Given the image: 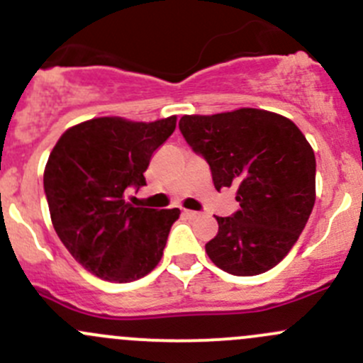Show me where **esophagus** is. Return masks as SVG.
<instances>
[{"label":"esophagus","mask_w":363,"mask_h":363,"mask_svg":"<svg viewBox=\"0 0 363 363\" xmlns=\"http://www.w3.org/2000/svg\"><path fill=\"white\" fill-rule=\"evenodd\" d=\"M184 214L188 216L189 219H196V218H200V212H196V211H184Z\"/></svg>","instance_id":"obj_1"}]
</instances>
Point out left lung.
Instances as JSON below:
<instances>
[{
	"mask_svg": "<svg viewBox=\"0 0 363 363\" xmlns=\"http://www.w3.org/2000/svg\"><path fill=\"white\" fill-rule=\"evenodd\" d=\"M179 130L211 167L216 189L235 188L240 208L218 219L205 244L216 267L258 276L298 240L316 200V158L294 121L259 108L182 116Z\"/></svg>",
	"mask_w": 363,
	"mask_h": 363,
	"instance_id": "8db88e82",
	"label": "left lung"
}]
</instances>
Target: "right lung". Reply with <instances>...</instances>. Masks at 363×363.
Wrapping results in <instances>:
<instances>
[{"mask_svg":"<svg viewBox=\"0 0 363 363\" xmlns=\"http://www.w3.org/2000/svg\"><path fill=\"white\" fill-rule=\"evenodd\" d=\"M177 117L135 123L96 117L68 128L50 152L43 189L54 230L69 255L96 277L130 283L160 263L179 208L133 207L124 195L145 186L152 152Z\"/></svg>","mask_w":363,"mask_h":363,"instance_id":"1","label":"right lung"}]
</instances>
